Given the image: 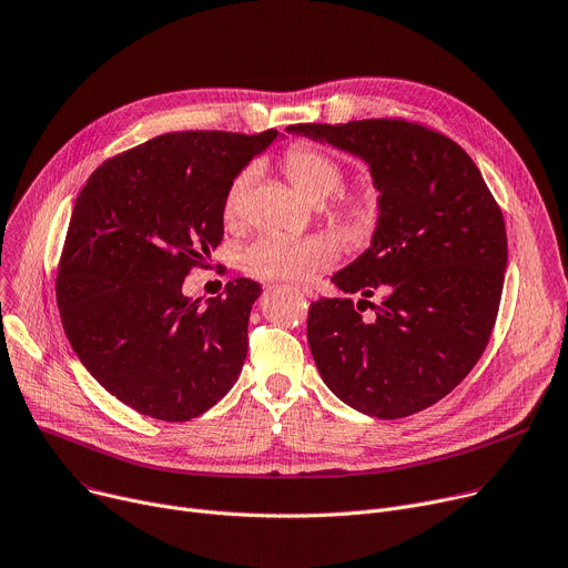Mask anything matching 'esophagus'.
Returning a JSON list of instances; mask_svg holds the SVG:
<instances>
[{"label":"esophagus","mask_w":568,"mask_h":568,"mask_svg":"<svg viewBox=\"0 0 568 568\" xmlns=\"http://www.w3.org/2000/svg\"><path fill=\"white\" fill-rule=\"evenodd\" d=\"M293 291H295L297 295H302V297H314V291H312V288H307V286H302V288H300V286H295Z\"/></svg>","instance_id":"esophagus-1"}]
</instances>
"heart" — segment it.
<instances>
[{
  "instance_id": "obj_1",
  "label": "heart",
  "mask_w": 568,
  "mask_h": 568,
  "mask_svg": "<svg viewBox=\"0 0 568 568\" xmlns=\"http://www.w3.org/2000/svg\"><path fill=\"white\" fill-rule=\"evenodd\" d=\"M282 168L291 186L310 202H321L334 195L343 182L341 163L327 152L312 145H291L282 159ZM252 170L239 172L227 189L223 213L225 221H234L241 200L250 184ZM379 213V193L375 184L364 182L353 193L343 195L334 206V217L351 232L368 230ZM338 247L334 239L323 234L312 236H282L266 234L245 245L239 254L243 273L264 282L302 284L334 266Z\"/></svg>"
}]
</instances>
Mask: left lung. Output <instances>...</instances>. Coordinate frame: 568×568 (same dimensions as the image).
<instances>
[{"label": "left lung", "mask_w": 568, "mask_h": 568, "mask_svg": "<svg viewBox=\"0 0 568 568\" xmlns=\"http://www.w3.org/2000/svg\"><path fill=\"white\" fill-rule=\"evenodd\" d=\"M286 134L362 159L379 193L371 245L332 277L345 297L310 307L323 382L366 416L427 409L483 357L498 316L507 234L496 200L455 141L416 122L291 124ZM351 292L363 293L357 305Z\"/></svg>", "instance_id": "8db88e82"}]
</instances>
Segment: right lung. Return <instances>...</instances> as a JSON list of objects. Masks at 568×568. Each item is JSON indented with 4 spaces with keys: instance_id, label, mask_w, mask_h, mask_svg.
I'll return each mask as SVG.
<instances>
[{
    "instance_id": "1",
    "label": "right lung",
    "mask_w": 568,
    "mask_h": 568,
    "mask_svg": "<svg viewBox=\"0 0 568 568\" xmlns=\"http://www.w3.org/2000/svg\"><path fill=\"white\" fill-rule=\"evenodd\" d=\"M277 136L163 134L104 161L77 195L57 302L79 362L120 403L184 423L239 379L261 284L239 277L209 300L182 284L223 241L230 184Z\"/></svg>"
}]
</instances>
